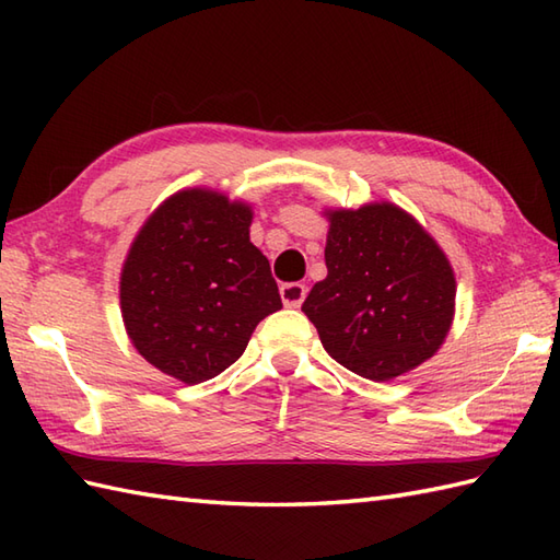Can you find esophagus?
Returning a JSON list of instances; mask_svg holds the SVG:
<instances>
[{
  "instance_id": "esophagus-1",
  "label": "esophagus",
  "mask_w": 560,
  "mask_h": 560,
  "mask_svg": "<svg viewBox=\"0 0 560 560\" xmlns=\"http://www.w3.org/2000/svg\"><path fill=\"white\" fill-rule=\"evenodd\" d=\"M307 289L303 287V283H283L281 287V301L287 307H301L303 299H305Z\"/></svg>"
}]
</instances>
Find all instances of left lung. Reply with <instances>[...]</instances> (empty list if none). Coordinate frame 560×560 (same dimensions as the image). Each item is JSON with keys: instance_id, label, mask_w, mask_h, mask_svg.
<instances>
[{"instance_id": "obj_1", "label": "left lung", "mask_w": 560, "mask_h": 560, "mask_svg": "<svg viewBox=\"0 0 560 560\" xmlns=\"http://www.w3.org/2000/svg\"><path fill=\"white\" fill-rule=\"evenodd\" d=\"M327 279L303 313L325 351L351 373L385 383L431 359L455 317V271L411 213L375 201L329 209Z\"/></svg>"}]
</instances>
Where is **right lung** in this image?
Here are the masks:
<instances>
[{
	"instance_id": "right-lung-1",
	"label": "right lung",
	"mask_w": 560,
	"mask_h": 560,
	"mask_svg": "<svg viewBox=\"0 0 560 560\" xmlns=\"http://www.w3.org/2000/svg\"><path fill=\"white\" fill-rule=\"evenodd\" d=\"M253 209L213 189H183L151 213L120 273L129 339L161 373L197 385L241 359L281 311L269 259L249 243Z\"/></svg>"
}]
</instances>
